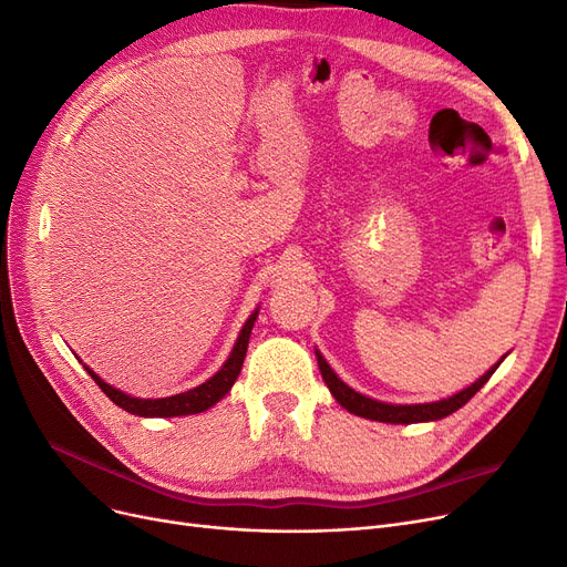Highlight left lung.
<instances>
[{
    "mask_svg": "<svg viewBox=\"0 0 567 567\" xmlns=\"http://www.w3.org/2000/svg\"><path fill=\"white\" fill-rule=\"evenodd\" d=\"M318 354V367L322 371V379L329 388V392L333 394V400H337L343 409H348L354 415H362L369 417V421H379V423H394V425H411V423H427V421H442V417L451 415L453 411L463 409L472 396L488 383L491 375L495 373V369L499 367V362L507 358H502L495 367H491L484 375H481L478 381H474L470 388L460 390L453 396H446V400H439V402H430V404H388V402H379V400H371L367 394L354 392L352 388H348L333 369L327 364V360L322 354L316 350Z\"/></svg>",
    "mask_w": 567,
    "mask_h": 567,
    "instance_id": "8db88e82",
    "label": "left lung"
}]
</instances>
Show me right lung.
Instances as JSON below:
<instances>
[{"mask_svg":"<svg viewBox=\"0 0 567 567\" xmlns=\"http://www.w3.org/2000/svg\"><path fill=\"white\" fill-rule=\"evenodd\" d=\"M259 316V310L251 312L247 318V322L240 329V337L230 350L228 360L224 362V367L213 375V379H207L205 383H200L194 390H186L173 396H163V400H140V396H131L125 394L116 388H112L110 383H104L100 375L83 364V369L89 371L91 379L100 385V390L110 396V400L121 406L123 411H128L133 415H142V417H175V415H192V413H203L209 406H215L219 400H224V394L234 388L238 373L243 369L245 362V352H247V343H249V333L251 327H255V320Z\"/></svg>","mask_w":567,"mask_h":567,"instance_id":"add662e5","label":"right lung"}]
</instances>
